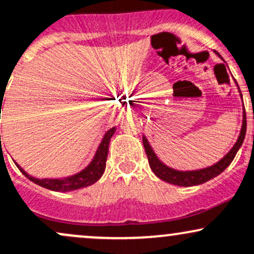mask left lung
<instances>
[{
  "mask_svg": "<svg viewBox=\"0 0 254 254\" xmlns=\"http://www.w3.org/2000/svg\"><path fill=\"white\" fill-rule=\"evenodd\" d=\"M215 54L220 56V54H218L217 51H215ZM241 98H243V95H241ZM245 135H246V112L244 111L243 127H241L240 135H239L237 143H235L234 147L229 150V153L227 154L223 159H221L217 164L212 165L210 167H206V168H203V170H198V171H189V172L176 171L173 170V168L167 167V166L162 164V162L157 159V156L155 155V153H154L153 149H151V147L149 145V143H148L147 138H145L144 136H143V145H144L145 154H147L148 156V162H149L151 171L155 173L156 177H159L160 179H162L164 182L173 184V185H177V186H193V185H199V184L208 182V180H210L212 178L218 176L220 173H222V172L226 170L230 164H232L233 160H234L238 150L240 149L241 144H243Z\"/></svg>",
  "mask_w": 254,
  "mask_h": 254,
  "instance_id": "1",
  "label": "left lung"
}]
</instances>
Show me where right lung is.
Masks as SVG:
<instances>
[{
    "label": "right lung",
    "instance_id": "obj_1",
    "mask_svg": "<svg viewBox=\"0 0 254 254\" xmlns=\"http://www.w3.org/2000/svg\"><path fill=\"white\" fill-rule=\"evenodd\" d=\"M1 101V107L2 109V101L3 99H0ZM1 119V116H0ZM116 127H112L105 133L103 141H101L100 145H99L97 154H95L93 161L88 165V167L84 168L83 171H81L80 173L75 174V176L63 178V179H36V178L31 177L30 174H27L26 172L20 167L19 165L15 164L19 168L20 172L24 174L25 177H27L31 182H33L37 185L43 186V188L49 189L52 191H58V192H66V191H74L77 189L86 188V186L92 185L95 182H98L103 176L105 167H106V160H107V153H109V144L111 137L115 133ZM0 143H1V135H0Z\"/></svg>",
    "mask_w": 254,
    "mask_h": 254
}]
</instances>
